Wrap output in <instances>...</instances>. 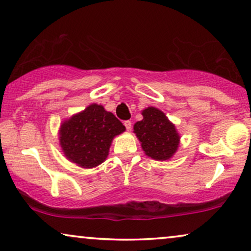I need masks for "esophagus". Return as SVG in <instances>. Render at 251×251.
<instances>
[{"label":"esophagus","mask_w":251,"mask_h":251,"mask_svg":"<svg viewBox=\"0 0 251 251\" xmlns=\"http://www.w3.org/2000/svg\"><path fill=\"white\" fill-rule=\"evenodd\" d=\"M125 126L128 131H130L131 130V121H125Z\"/></svg>","instance_id":"esophagus-1"}]
</instances>
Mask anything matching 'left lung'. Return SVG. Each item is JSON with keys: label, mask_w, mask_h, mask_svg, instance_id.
Listing matches in <instances>:
<instances>
[{"label": "left lung", "mask_w": 251, "mask_h": 251, "mask_svg": "<svg viewBox=\"0 0 251 251\" xmlns=\"http://www.w3.org/2000/svg\"><path fill=\"white\" fill-rule=\"evenodd\" d=\"M143 120L133 125V133L147 156L156 161L171 159L177 152L180 136L176 126L159 108L147 107L142 112Z\"/></svg>", "instance_id": "left-lung-1"}]
</instances>
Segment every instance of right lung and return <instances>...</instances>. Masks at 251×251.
I'll return each instance as SVG.
<instances>
[{"label":"right lung","mask_w":251,"mask_h":251,"mask_svg":"<svg viewBox=\"0 0 251 251\" xmlns=\"http://www.w3.org/2000/svg\"><path fill=\"white\" fill-rule=\"evenodd\" d=\"M126 126L104 106L91 104L61 122L59 145L64 155L81 168H95L107 159L113 138Z\"/></svg>","instance_id":"right-lung-1"}]
</instances>
